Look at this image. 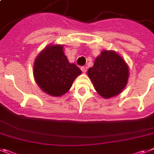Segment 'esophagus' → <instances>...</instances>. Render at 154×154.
I'll list each match as a JSON object with an SVG mask.
<instances>
[{
    "label": "esophagus",
    "mask_w": 154,
    "mask_h": 154,
    "mask_svg": "<svg viewBox=\"0 0 154 154\" xmlns=\"http://www.w3.org/2000/svg\"><path fill=\"white\" fill-rule=\"evenodd\" d=\"M81 70H82V72H83V73H86V72H87V67H86V66H82V67H81Z\"/></svg>",
    "instance_id": "esophagus-1"
}]
</instances>
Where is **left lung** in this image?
Returning <instances> with one entry per match:
<instances>
[{
    "label": "left lung",
    "instance_id": "left-lung-1",
    "mask_svg": "<svg viewBox=\"0 0 154 154\" xmlns=\"http://www.w3.org/2000/svg\"><path fill=\"white\" fill-rule=\"evenodd\" d=\"M128 67L124 59L113 51H103L88 70L93 86L103 98L118 95L128 82Z\"/></svg>",
    "mask_w": 154,
    "mask_h": 154
}]
</instances>
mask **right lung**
I'll return each instance as SVG.
<instances>
[{
	"mask_svg": "<svg viewBox=\"0 0 154 154\" xmlns=\"http://www.w3.org/2000/svg\"><path fill=\"white\" fill-rule=\"evenodd\" d=\"M80 74V68L68 62L62 45L47 46L34 61L36 82L43 92L52 97H61L66 93Z\"/></svg>",
	"mask_w": 154,
	"mask_h": 154,
	"instance_id": "1",
	"label": "right lung"
}]
</instances>
